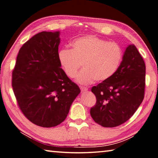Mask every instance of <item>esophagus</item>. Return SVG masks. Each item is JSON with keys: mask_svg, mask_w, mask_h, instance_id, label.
Listing matches in <instances>:
<instances>
[{"mask_svg": "<svg viewBox=\"0 0 158 158\" xmlns=\"http://www.w3.org/2000/svg\"><path fill=\"white\" fill-rule=\"evenodd\" d=\"M80 89H81L82 93H84V92H86L88 90V88L86 87H84V86H80Z\"/></svg>", "mask_w": 158, "mask_h": 158, "instance_id": "obj_1", "label": "esophagus"}]
</instances>
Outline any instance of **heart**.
Segmentation results:
<instances>
[{
    "mask_svg": "<svg viewBox=\"0 0 158 158\" xmlns=\"http://www.w3.org/2000/svg\"><path fill=\"white\" fill-rule=\"evenodd\" d=\"M73 49L62 48L58 52L59 64L65 74L74 78L81 64L84 68L76 77L79 84L88 85L104 81L115 73L122 61V48L94 35L79 37L72 43Z\"/></svg>",
    "mask_w": 158,
    "mask_h": 158,
    "instance_id": "obj_1",
    "label": "heart"
}]
</instances>
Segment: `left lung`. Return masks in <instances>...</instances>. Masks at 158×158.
Wrapping results in <instances>:
<instances>
[{
    "label": "left lung",
    "instance_id": "obj_1",
    "mask_svg": "<svg viewBox=\"0 0 158 158\" xmlns=\"http://www.w3.org/2000/svg\"><path fill=\"white\" fill-rule=\"evenodd\" d=\"M146 66L135 45H128L113 76L91 91L97 98L92 118L104 127H115L133 115L144 97Z\"/></svg>",
    "mask_w": 158,
    "mask_h": 158
}]
</instances>
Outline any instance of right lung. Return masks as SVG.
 <instances>
[{"label":"right lung","instance_id":"add662e5","mask_svg":"<svg viewBox=\"0 0 158 158\" xmlns=\"http://www.w3.org/2000/svg\"><path fill=\"white\" fill-rule=\"evenodd\" d=\"M60 31H41L23 45L12 73L19 106L33 124L50 128L66 118L80 93L61 68L57 54Z\"/></svg>","mask_w":158,"mask_h":158}]
</instances>
